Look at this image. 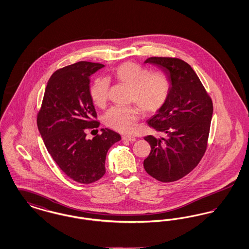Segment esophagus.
<instances>
[{
    "label": "esophagus",
    "mask_w": 249,
    "mask_h": 249,
    "mask_svg": "<svg viewBox=\"0 0 249 249\" xmlns=\"http://www.w3.org/2000/svg\"><path fill=\"white\" fill-rule=\"evenodd\" d=\"M122 140H123V141H129V142H134L136 139H135L133 136L123 135V136H122Z\"/></svg>",
    "instance_id": "obj_1"
}]
</instances>
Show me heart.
Returning <instances> with one entry per match:
<instances>
[{
  "label": "heart",
  "instance_id": "obj_1",
  "mask_svg": "<svg viewBox=\"0 0 249 249\" xmlns=\"http://www.w3.org/2000/svg\"><path fill=\"white\" fill-rule=\"evenodd\" d=\"M114 77L119 83L132 89L130 101L137 104L144 114H154L164 107L171 93L172 83L163 72H151L145 67L127 61L114 70ZM110 89L107 77H97L90 87L89 94L95 106L107 105ZM137 107H114L105 115V123L113 130L130 133L135 129V123L140 118Z\"/></svg>",
  "mask_w": 249,
  "mask_h": 249
}]
</instances>
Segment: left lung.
Masks as SVG:
<instances>
[{"instance_id": "left-lung-1", "label": "left lung", "mask_w": 249, "mask_h": 249, "mask_svg": "<svg viewBox=\"0 0 249 249\" xmlns=\"http://www.w3.org/2000/svg\"><path fill=\"white\" fill-rule=\"evenodd\" d=\"M144 63L159 67L170 78L172 88L164 107L146 121L166 137H144L151 151L143 167L155 179L174 182L190 173L205 153L213 103L196 72L184 60L151 57Z\"/></svg>"}]
</instances>
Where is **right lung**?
I'll list each match as a JSON object with an SVG mask.
<instances>
[{
    "label": "right lung",
    "instance_id": "add662e5",
    "mask_svg": "<svg viewBox=\"0 0 249 249\" xmlns=\"http://www.w3.org/2000/svg\"><path fill=\"white\" fill-rule=\"evenodd\" d=\"M105 65L79 61L55 71L48 80L37 115L38 130L48 153L73 181L90 184L106 174L108 149L121 136L102 129L91 140L86 131L100 126L89 94V77Z\"/></svg>",
    "mask_w": 249,
    "mask_h": 249
}]
</instances>
